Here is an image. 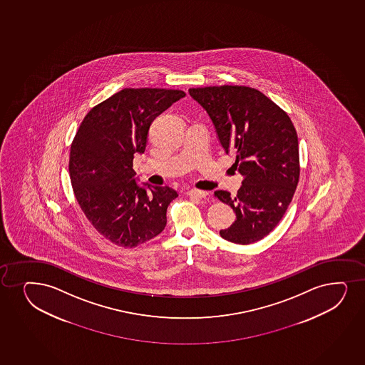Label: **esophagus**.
Segmentation results:
<instances>
[{
  "mask_svg": "<svg viewBox=\"0 0 365 365\" xmlns=\"http://www.w3.org/2000/svg\"><path fill=\"white\" fill-rule=\"evenodd\" d=\"M186 193H187V196L193 198H205L207 196V192L201 191V190H189Z\"/></svg>",
  "mask_w": 365,
  "mask_h": 365,
  "instance_id": "esophagus-1",
  "label": "esophagus"
}]
</instances>
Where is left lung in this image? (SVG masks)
Wrapping results in <instances>:
<instances>
[{
    "instance_id": "8db88e82",
    "label": "left lung",
    "mask_w": 365,
    "mask_h": 365,
    "mask_svg": "<svg viewBox=\"0 0 365 365\" xmlns=\"http://www.w3.org/2000/svg\"><path fill=\"white\" fill-rule=\"evenodd\" d=\"M208 113L232 167L243 175L236 196L215 191L236 219L220 230L239 245L257 242L274 230L292 201L299 179L298 138L289 115L256 88L237 85L190 88Z\"/></svg>"
}]
</instances>
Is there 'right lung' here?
Listing matches in <instances>:
<instances>
[{"label": "right lung", "instance_id": "right-lung-1", "mask_svg": "<svg viewBox=\"0 0 365 365\" xmlns=\"http://www.w3.org/2000/svg\"><path fill=\"white\" fill-rule=\"evenodd\" d=\"M186 93L167 88H123L95 106L80 124L69 157L80 208L103 237L124 248L160 235L175 190L138 184L135 153L146 148L153 119Z\"/></svg>", "mask_w": 365, "mask_h": 365}]
</instances>
